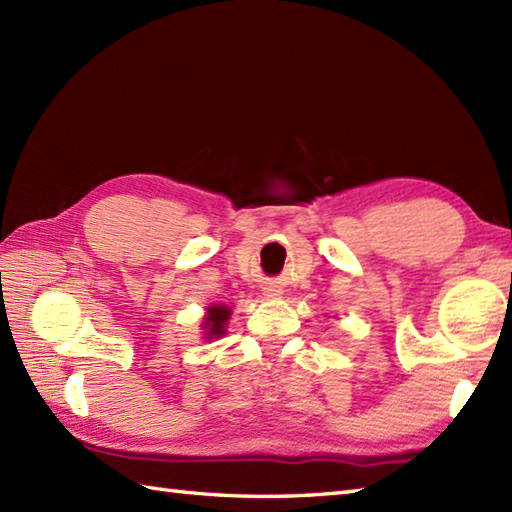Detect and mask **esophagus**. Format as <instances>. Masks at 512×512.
<instances>
[{
    "instance_id": "34e87169",
    "label": "esophagus",
    "mask_w": 512,
    "mask_h": 512,
    "mask_svg": "<svg viewBox=\"0 0 512 512\" xmlns=\"http://www.w3.org/2000/svg\"><path fill=\"white\" fill-rule=\"evenodd\" d=\"M264 292H266V297H279L281 295V290H277L275 286H268Z\"/></svg>"
}]
</instances>
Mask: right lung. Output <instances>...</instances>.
<instances>
[{
  "label": "right lung",
  "mask_w": 512,
  "mask_h": 512,
  "mask_svg": "<svg viewBox=\"0 0 512 512\" xmlns=\"http://www.w3.org/2000/svg\"><path fill=\"white\" fill-rule=\"evenodd\" d=\"M231 319V308L222 306V303H215L209 310H206V317L202 328L206 330V339H220V336L226 332V323Z\"/></svg>",
  "instance_id": "1"
}]
</instances>
